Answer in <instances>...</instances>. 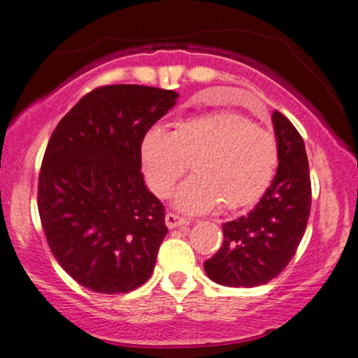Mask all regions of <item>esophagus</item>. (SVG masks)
I'll use <instances>...</instances> for the list:
<instances>
[{
    "mask_svg": "<svg viewBox=\"0 0 358 358\" xmlns=\"http://www.w3.org/2000/svg\"><path fill=\"white\" fill-rule=\"evenodd\" d=\"M164 222H166L168 229H175V227L188 226V224H190V219L182 217V215L175 214V212H168L166 217H164Z\"/></svg>",
    "mask_w": 358,
    "mask_h": 358,
    "instance_id": "1",
    "label": "esophagus"
}]
</instances>
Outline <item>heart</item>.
Segmentation results:
<instances>
[{
    "label": "heart",
    "instance_id": "1",
    "mask_svg": "<svg viewBox=\"0 0 358 358\" xmlns=\"http://www.w3.org/2000/svg\"><path fill=\"white\" fill-rule=\"evenodd\" d=\"M141 163L148 185L158 197L176 192L182 210L206 212L222 203L236 210L253 206L272 183L278 164L277 139L248 117L217 110L178 122L175 131L152 125L141 139Z\"/></svg>",
    "mask_w": 358,
    "mask_h": 358
}]
</instances>
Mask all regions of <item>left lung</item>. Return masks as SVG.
Wrapping results in <instances>:
<instances>
[{"mask_svg": "<svg viewBox=\"0 0 358 358\" xmlns=\"http://www.w3.org/2000/svg\"><path fill=\"white\" fill-rule=\"evenodd\" d=\"M278 168L260 202L222 224L224 241L203 263L207 277L227 287H257L277 277L296 255L311 212V178L304 141L287 117L272 115Z\"/></svg>", "mask_w": 358, "mask_h": 358, "instance_id": "8db88e82", "label": "left lung"}]
</instances>
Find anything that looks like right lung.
I'll list each match as a JSON object with an SVG mask.
<instances>
[{"label":"right lung","instance_id":"right-lung-1","mask_svg":"<svg viewBox=\"0 0 358 358\" xmlns=\"http://www.w3.org/2000/svg\"><path fill=\"white\" fill-rule=\"evenodd\" d=\"M176 98L152 86H100L50 136L38 214L57 263L86 289L131 292L155 270L168 227L163 203L144 183L139 148Z\"/></svg>","mask_w":358,"mask_h":358}]
</instances>
